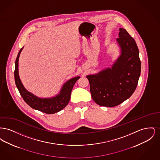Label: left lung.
<instances>
[{
    "label": "left lung",
    "instance_id": "8db88e82",
    "mask_svg": "<svg viewBox=\"0 0 160 160\" xmlns=\"http://www.w3.org/2000/svg\"><path fill=\"white\" fill-rule=\"evenodd\" d=\"M116 41L121 55L112 67L86 76L92 98L101 106H116L128 99L135 91L140 76L141 62L134 39L120 28Z\"/></svg>",
    "mask_w": 160,
    "mask_h": 160
}]
</instances>
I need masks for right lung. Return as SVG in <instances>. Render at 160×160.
<instances>
[{
  "mask_svg": "<svg viewBox=\"0 0 160 160\" xmlns=\"http://www.w3.org/2000/svg\"><path fill=\"white\" fill-rule=\"evenodd\" d=\"M23 48L20 49L15 63L14 78L16 86L24 101L32 108L47 114H53L63 109L68 104L71 98V93L74 84L80 77H74L63 85L59 93L49 98H41L28 91L23 86L18 74V59Z\"/></svg>",
  "mask_w": 160,
  "mask_h": 160,
  "instance_id": "add662e5",
  "label": "right lung"
}]
</instances>
